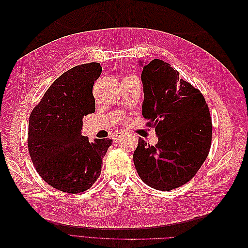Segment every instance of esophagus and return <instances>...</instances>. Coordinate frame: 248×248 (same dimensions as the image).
Returning <instances> with one entry per match:
<instances>
[{"mask_svg":"<svg viewBox=\"0 0 248 248\" xmlns=\"http://www.w3.org/2000/svg\"><path fill=\"white\" fill-rule=\"evenodd\" d=\"M124 136H125V133H123V132H119V133H117L116 136H115V140H121L122 138H124Z\"/></svg>","mask_w":248,"mask_h":248,"instance_id":"34e87169","label":"esophagus"}]
</instances>
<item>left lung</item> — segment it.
<instances>
[{
  "mask_svg": "<svg viewBox=\"0 0 248 248\" xmlns=\"http://www.w3.org/2000/svg\"><path fill=\"white\" fill-rule=\"evenodd\" d=\"M144 90L141 115L155 128V146L139 139L133 153L140 179L157 190L184 185L197 174L209 154L212 122L204 96L179 72L159 59L139 62Z\"/></svg>",
  "mask_w": 248,
  "mask_h": 248,
  "instance_id": "8db88e82",
  "label": "left lung"
}]
</instances>
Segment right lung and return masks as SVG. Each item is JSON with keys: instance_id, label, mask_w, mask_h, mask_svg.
<instances>
[{"instance_id": "right-lung-1", "label": "right lung", "mask_w": 248, "mask_h": 248, "mask_svg": "<svg viewBox=\"0 0 248 248\" xmlns=\"http://www.w3.org/2000/svg\"><path fill=\"white\" fill-rule=\"evenodd\" d=\"M99 63L81 64L57 78L32 110L28 147L37 172L63 192L78 193L100 176L110 139L89 141L81 136L82 119L95 111L93 85Z\"/></svg>"}]
</instances>
